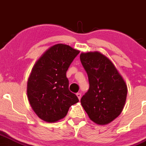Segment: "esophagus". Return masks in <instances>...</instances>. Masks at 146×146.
<instances>
[{
  "mask_svg": "<svg viewBox=\"0 0 146 146\" xmlns=\"http://www.w3.org/2000/svg\"><path fill=\"white\" fill-rule=\"evenodd\" d=\"M76 96H77V98H79V100H81V94L80 93V92H77V93H76Z\"/></svg>",
  "mask_w": 146,
  "mask_h": 146,
  "instance_id": "1",
  "label": "esophagus"
}]
</instances>
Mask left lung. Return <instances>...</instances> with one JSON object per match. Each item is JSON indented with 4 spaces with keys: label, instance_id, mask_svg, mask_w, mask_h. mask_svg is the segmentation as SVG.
<instances>
[{
    "label": "left lung",
    "instance_id": "8db88e82",
    "mask_svg": "<svg viewBox=\"0 0 146 146\" xmlns=\"http://www.w3.org/2000/svg\"><path fill=\"white\" fill-rule=\"evenodd\" d=\"M80 60L89 81L81 105L95 123H111L120 115L125 104L127 88L125 81L111 61L100 52L81 53Z\"/></svg>",
    "mask_w": 146,
    "mask_h": 146
}]
</instances>
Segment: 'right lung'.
Wrapping results in <instances>:
<instances>
[{
    "instance_id": "add662e5",
    "label": "right lung",
    "mask_w": 146,
    "mask_h": 146,
    "mask_svg": "<svg viewBox=\"0 0 146 146\" xmlns=\"http://www.w3.org/2000/svg\"><path fill=\"white\" fill-rule=\"evenodd\" d=\"M79 51L62 44L50 47L34 65L28 80L27 94L31 107L40 118L54 123L67 115L79 102L69 90L66 72Z\"/></svg>"
}]
</instances>
